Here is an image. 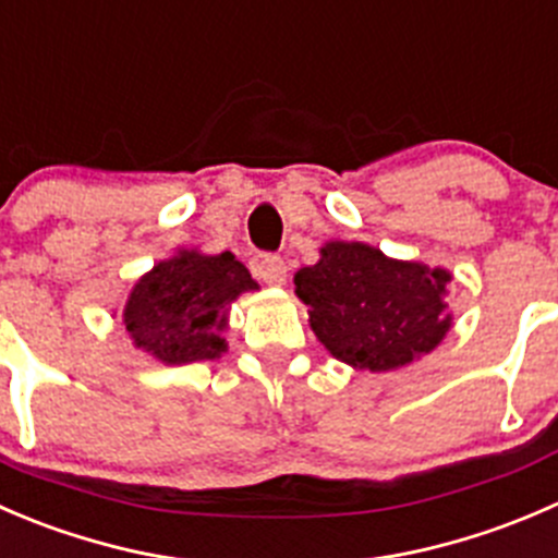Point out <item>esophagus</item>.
<instances>
[{"label": "esophagus", "mask_w": 558, "mask_h": 558, "mask_svg": "<svg viewBox=\"0 0 558 558\" xmlns=\"http://www.w3.org/2000/svg\"><path fill=\"white\" fill-rule=\"evenodd\" d=\"M255 277L263 279L266 284H271V287H281L287 281L284 260L277 255H263L260 260L255 263Z\"/></svg>", "instance_id": "1"}]
</instances>
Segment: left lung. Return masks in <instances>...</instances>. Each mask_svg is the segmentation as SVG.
Segmentation results:
<instances>
[{"instance_id":"obj_1","label":"left lung","mask_w":558,"mask_h":558,"mask_svg":"<svg viewBox=\"0 0 558 558\" xmlns=\"http://www.w3.org/2000/svg\"><path fill=\"white\" fill-rule=\"evenodd\" d=\"M292 281L319 344L363 372L410 366L453 328L448 268L396 260L363 241H325L319 260Z\"/></svg>"}]
</instances>
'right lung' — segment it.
<instances>
[{
  "instance_id": "obj_1",
  "label": "right lung",
  "mask_w": 558,
  "mask_h": 558,
  "mask_svg": "<svg viewBox=\"0 0 558 558\" xmlns=\"http://www.w3.org/2000/svg\"><path fill=\"white\" fill-rule=\"evenodd\" d=\"M250 290L260 284L235 255L181 246L132 284L121 319L135 350L157 363L214 361L228 352L230 303Z\"/></svg>"
}]
</instances>
